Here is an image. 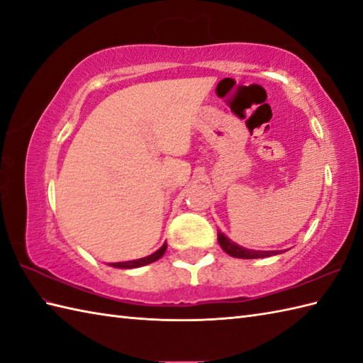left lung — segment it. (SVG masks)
<instances>
[{"label": "left lung", "instance_id": "left-lung-1", "mask_svg": "<svg viewBox=\"0 0 363 363\" xmlns=\"http://www.w3.org/2000/svg\"><path fill=\"white\" fill-rule=\"evenodd\" d=\"M218 243L223 251L229 254L230 257H237V259H264V257H272V256H276V254L284 252V251H256V250L243 248V246L230 240V238L223 234L221 230H218Z\"/></svg>", "mask_w": 363, "mask_h": 363}]
</instances>
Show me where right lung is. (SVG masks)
I'll use <instances>...</instances> for the list:
<instances>
[{
  "mask_svg": "<svg viewBox=\"0 0 363 363\" xmlns=\"http://www.w3.org/2000/svg\"><path fill=\"white\" fill-rule=\"evenodd\" d=\"M165 251H167V243L162 245L156 252H152V254H150V256H146V257L135 259V260H128V262H112V264H109V265L113 267V268H123V269L145 267V265H148V264H152V262L159 260L162 256H164Z\"/></svg>",
  "mask_w": 363,
  "mask_h": 363,
  "instance_id": "obj_1",
  "label": "right lung"
}]
</instances>
